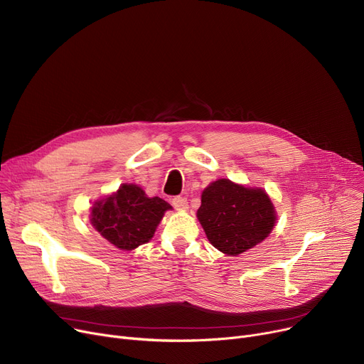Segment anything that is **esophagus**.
<instances>
[{"label":"esophagus","instance_id":"obj_1","mask_svg":"<svg viewBox=\"0 0 364 364\" xmlns=\"http://www.w3.org/2000/svg\"><path fill=\"white\" fill-rule=\"evenodd\" d=\"M172 206H174L176 209H187V199L186 198H183V196H176V198H172Z\"/></svg>","mask_w":364,"mask_h":364}]
</instances>
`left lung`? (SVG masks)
Masks as SVG:
<instances>
[{
	"mask_svg": "<svg viewBox=\"0 0 364 364\" xmlns=\"http://www.w3.org/2000/svg\"><path fill=\"white\" fill-rule=\"evenodd\" d=\"M198 220L214 247L236 257L272 233L276 211L262 188L220 178L202 192Z\"/></svg>",
	"mask_w": 364,
	"mask_h": 364,
	"instance_id": "1",
	"label": "left lung"
}]
</instances>
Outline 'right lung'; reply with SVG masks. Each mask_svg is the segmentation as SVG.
Segmentation results:
<instances>
[{
	"label": "right lung",
	"instance_id": "right-lung-1",
	"mask_svg": "<svg viewBox=\"0 0 364 364\" xmlns=\"http://www.w3.org/2000/svg\"><path fill=\"white\" fill-rule=\"evenodd\" d=\"M168 209H172L168 202L147 198L137 184H122L118 192L94 202L90 221L107 242L132 251L153 237Z\"/></svg>",
	"mask_w": 364,
	"mask_h": 364
}]
</instances>
